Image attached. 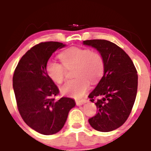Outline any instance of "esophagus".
<instances>
[{
  "instance_id": "1",
  "label": "esophagus",
  "mask_w": 151,
  "mask_h": 151,
  "mask_svg": "<svg viewBox=\"0 0 151 151\" xmlns=\"http://www.w3.org/2000/svg\"><path fill=\"white\" fill-rule=\"evenodd\" d=\"M88 101L87 99H81V100H76V104L77 105H82Z\"/></svg>"
}]
</instances>
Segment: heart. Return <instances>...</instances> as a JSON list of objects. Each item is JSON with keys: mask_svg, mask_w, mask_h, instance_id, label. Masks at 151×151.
Masks as SVG:
<instances>
[{"mask_svg": "<svg viewBox=\"0 0 151 151\" xmlns=\"http://www.w3.org/2000/svg\"><path fill=\"white\" fill-rule=\"evenodd\" d=\"M62 64L49 60L46 64V72L53 82L62 83L66 75V69L75 66L77 78L68 81L61 87L62 94L81 98L89 89L90 82L96 83L101 78L104 70L103 57L97 51L88 48L72 47L59 55Z\"/></svg>", "mask_w": 151, "mask_h": 151, "instance_id": "heart-1", "label": "heart"}]
</instances>
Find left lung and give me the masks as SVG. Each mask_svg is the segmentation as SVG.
<instances>
[{"label": "left lung", "instance_id": "obj_1", "mask_svg": "<svg viewBox=\"0 0 151 151\" xmlns=\"http://www.w3.org/2000/svg\"><path fill=\"white\" fill-rule=\"evenodd\" d=\"M94 47L104 62V75L89 95L92 102L96 99L98 113L89 119L92 128L107 132L119 128L128 119L135 101L138 74L132 61L115 43L106 40H84Z\"/></svg>", "mask_w": 151, "mask_h": 151}]
</instances>
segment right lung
I'll list each match as a JSON object with an SVG mask.
<instances>
[{"instance_id":"1","label":"right lung","mask_w":151,"mask_h":151,"mask_svg":"<svg viewBox=\"0 0 151 151\" xmlns=\"http://www.w3.org/2000/svg\"><path fill=\"white\" fill-rule=\"evenodd\" d=\"M59 42H42L27 51L19 62L13 77V86L19 112L29 127L43 135L60 131L69 111L75 106L70 98L55 100L59 90L46 72L52 54L65 47Z\"/></svg>"}]
</instances>
